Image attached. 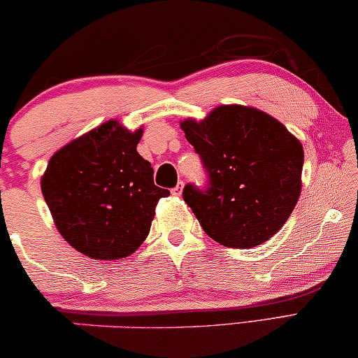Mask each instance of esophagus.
I'll return each mask as SVG.
<instances>
[{
  "mask_svg": "<svg viewBox=\"0 0 358 358\" xmlns=\"http://www.w3.org/2000/svg\"><path fill=\"white\" fill-rule=\"evenodd\" d=\"M181 191H183V181H178V185L172 189V194L173 196H180Z\"/></svg>",
  "mask_w": 358,
  "mask_h": 358,
  "instance_id": "esophagus-1",
  "label": "esophagus"
}]
</instances>
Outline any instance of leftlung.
<instances>
[{"instance_id":"8db88e82","label":"left lung","mask_w":358,"mask_h":358,"mask_svg":"<svg viewBox=\"0 0 358 358\" xmlns=\"http://www.w3.org/2000/svg\"><path fill=\"white\" fill-rule=\"evenodd\" d=\"M180 125L209 177L206 189H183L202 230L227 248L268 241L301 196V141L271 115L239 104L218 106L204 120Z\"/></svg>"}]
</instances>
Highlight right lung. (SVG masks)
<instances>
[{
	"instance_id": "right-lung-1",
	"label": "right lung",
	"mask_w": 358,
	"mask_h": 358,
	"mask_svg": "<svg viewBox=\"0 0 358 358\" xmlns=\"http://www.w3.org/2000/svg\"><path fill=\"white\" fill-rule=\"evenodd\" d=\"M143 130L104 122L61 148L41 177V193L62 238L98 260L124 259L151 230L156 206L169 189L136 151Z\"/></svg>"
}]
</instances>
